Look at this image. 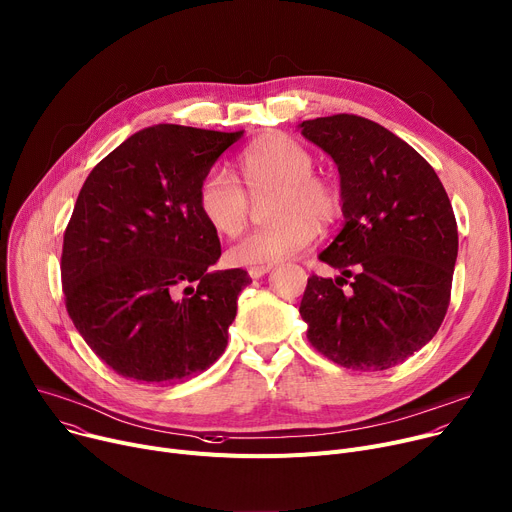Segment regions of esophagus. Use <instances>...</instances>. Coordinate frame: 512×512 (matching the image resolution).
Listing matches in <instances>:
<instances>
[{
	"instance_id": "34e87169",
	"label": "esophagus",
	"mask_w": 512,
	"mask_h": 512,
	"mask_svg": "<svg viewBox=\"0 0 512 512\" xmlns=\"http://www.w3.org/2000/svg\"><path fill=\"white\" fill-rule=\"evenodd\" d=\"M270 268H272V266H268V264H262V266H250V268H248V274H250L252 279H260V277H264L266 272H270Z\"/></svg>"
}]
</instances>
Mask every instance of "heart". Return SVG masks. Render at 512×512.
I'll return each instance as SVG.
<instances>
[{"label":"heart","instance_id":"b5f03b06","mask_svg":"<svg viewBox=\"0 0 512 512\" xmlns=\"http://www.w3.org/2000/svg\"><path fill=\"white\" fill-rule=\"evenodd\" d=\"M313 166V155L289 135H266L242 151V183L252 196L274 190L270 217L277 221L233 244L227 252L231 264L262 266L293 258L316 242L320 227H332L342 217L340 192L313 174ZM243 187L225 170L213 168L196 188V207L225 238L242 233L248 223L250 199Z\"/></svg>","mask_w":512,"mask_h":512}]
</instances>
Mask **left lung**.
<instances>
[{
    "label": "left lung",
    "instance_id": "obj_1",
    "mask_svg": "<svg viewBox=\"0 0 512 512\" xmlns=\"http://www.w3.org/2000/svg\"><path fill=\"white\" fill-rule=\"evenodd\" d=\"M301 135L338 166L344 227L320 254L299 305L307 340L340 367L383 371L420 350L451 301L457 221L424 157L357 114L303 121Z\"/></svg>",
    "mask_w": 512,
    "mask_h": 512
}]
</instances>
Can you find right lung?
<instances>
[{
  "label": "right lung",
  "mask_w": 512,
  "mask_h": 512,
  "mask_svg": "<svg viewBox=\"0 0 512 512\" xmlns=\"http://www.w3.org/2000/svg\"><path fill=\"white\" fill-rule=\"evenodd\" d=\"M242 135L143 129L96 164L77 196L63 235L65 307L96 357L127 379L176 383L223 355L252 279L211 270L221 244L196 188Z\"/></svg>",
  "instance_id": "right-lung-1"
}]
</instances>
